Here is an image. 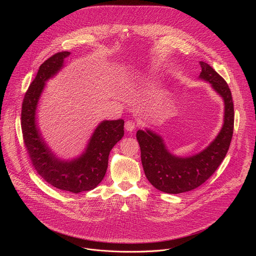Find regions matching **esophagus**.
I'll return each mask as SVG.
<instances>
[{
	"instance_id": "34e87169",
	"label": "esophagus",
	"mask_w": 256,
	"mask_h": 256,
	"mask_svg": "<svg viewBox=\"0 0 256 256\" xmlns=\"http://www.w3.org/2000/svg\"><path fill=\"white\" fill-rule=\"evenodd\" d=\"M124 128H126V130L128 132H134V128H136V124L134 122H132V120H128V122H126Z\"/></svg>"
}]
</instances>
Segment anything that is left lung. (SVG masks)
I'll list each match as a JSON object with an SVG mask.
<instances>
[{
	"label": "left lung",
	"instance_id": "1",
	"mask_svg": "<svg viewBox=\"0 0 256 256\" xmlns=\"http://www.w3.org/2000/svg\"><path fill=\"white\" fill-rule=\"evenodd\" d=\"M200 64L198 79L208 82L224 101L223 126L208 147L192 156L180 157L172 154L163 138L152 130L136 132L146 177L155 188L166 194L186 192L202 186L224 160L232 140L234 105L229 86L208 64L200 62Z\"/></svg>",
	"mask_w": 256,
	"mask_h": 256
}]
</instances>
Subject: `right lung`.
I'll return each mask as SVG.
<instances>
[{"label":"right lung","instance_id":"1","mask_svg":"<svg viewBox=\"0 0 256 256\" xmlns=\"http://www.w3.org/2000/svg\"><path fill=\"white\" fill-rule=\"evenodd\" d=\"M70 54L68 52H58L40 66L23 99L21 128L25 147L38 173L58 190L79 194L94 190L102 181L109 153L124 134V120H102L85 150L76 158L64 160L52 151L38 128L36 110L46 83L64 68V58Z\"/></svg>","mask_w":256,"mask_h":256}]
</instances>
